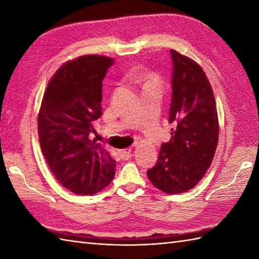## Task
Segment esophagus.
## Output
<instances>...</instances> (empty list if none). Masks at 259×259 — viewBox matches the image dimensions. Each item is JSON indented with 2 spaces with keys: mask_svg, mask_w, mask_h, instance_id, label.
<instances>
[{
  "mask_svg": "<svg viewBox=\"0 0 259 259\" xmlns=\"http://www.w3.org/2000/svg\"><path fill=\"white\" fill-rule=\"evenodd\" d=\"M131 148H126V149H122V150H119V155L122 157V158H129L131 156Z\"/></svg>",
  "mask_w": 259,
  "mask_h": 259,
  "instance_id": "esophagus-1",
  "label": "esophagus"
}]
</instances>
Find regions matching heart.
<instances>
[{"mask_svg": "<svg viewBox=\"0 0 259 259\" xmlns=\"http://www.w3.org/2000/svg\"><path fill=\"white\" fill-rule=\"evenodd\" d=\"M134 81L136 82H140V81H145L146 82V87H156L159 88L161 85V81L160 78L155 73H150V74H146V73H136L134 75Z\"/></svg>", "mask_w": 259, "mask_h": 259, "instance_id": "heart-1", "label": "heart"}]
</instances>
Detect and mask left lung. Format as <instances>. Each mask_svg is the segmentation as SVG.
<instances>
[{"instance_id": "1", "label": "left lung", "mask_w": 259, "mask_h": 259, "mask_svg": "<svg viewBox=\"0 0 259 259\" xmlns=\"http://www.w3.org/2000/svg\"><path fill=\"white\" fill-rule=\"evenodd\" d=\"M172 63L169 123L171 139L161 145L155 167L148 169L152 185L166 194L188 191L210 167L219 136L216 101L198 63L170 50Z\"/></svg>"}]
</instances>
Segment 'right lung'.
Segmentation results:
<instances>
[{
  "mask_svg": "<svg viewBox=\"0 0 259 259\" xmlns=\"http://www.w3.org/2000/svg\"><path fill=\"white\" fill-rule=\"evenodd\" d=\"M113 59L82 56L68 61L49 82L37 115L38 140L54 177L78 195H93L111 183L115 160L90 139L102 114V80Z\"/></svg>",
  "mask_w": 259,
  "mask_h": 259,
  "instance_id": "1",
  "label": "right lung"
}]
</instances>
